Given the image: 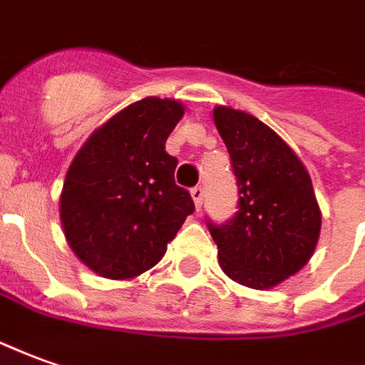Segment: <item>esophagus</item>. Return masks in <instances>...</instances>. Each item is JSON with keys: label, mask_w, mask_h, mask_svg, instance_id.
Listing matches in <instances>:
<instances>
[{"label": "esophagus", "mask_w": 365, "mask_h": 365, "mask_svg": "<svg viewBox=\"0 0 365 365\" xmlns=\"http://www.w3.org/2000/svg\"><path fill=\"white\" fill-rule=\"evenodd\" d=\"M203 187L201 185H195V187H191V197H193V201H195V205L197 207H201V203H203Z\"/></svg>", "instance_id": "esophagus-1"}]
</instances>
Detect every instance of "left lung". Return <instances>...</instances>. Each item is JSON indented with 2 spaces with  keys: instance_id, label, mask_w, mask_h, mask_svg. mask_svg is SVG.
<instances>
[{
  "instance_id": "8db88e82",
  "label": "left lung",
  "mask_w": 365,
  "mask_h": 365,
  "mask_svg": "<svg viewBox=\"0 0 365 365\" xmlns=\"http://www.w3.org/2000/svg\"><path fill=\"white\" fill-rule=\"evenodd\" d=\"M213 122L239 187L235 217L207 221L219 264L239 284L272 289L314 253L322 213L312 180L289 144L253 114L217 106Z\"/></svg>"
}]
</instances>
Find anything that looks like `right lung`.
I'll return each instance as SVG.
<instances>
[{
    "label": "right lung",
    "mask_w": 365,
    "mask_h": 365,
    "mask_svg": "<svg viewBox=\"0 0 365 365\" xmlns=\"http://www.w3.org/2000/svg\"><path fill=\"white\" fill-rule=\"evenodd\" d=\"M183 104L148 96L114 114L68 168L61 223L73 253L104 279L126 280L164 257L187 215L190 191L175 185L165 140Z\"/></svg>",
    "instance_id": "obj_1"
}]
</instances>
